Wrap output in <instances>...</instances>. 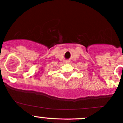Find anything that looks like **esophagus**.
Instances as JSON below:
<instances>
[{
  "label": "esophagus",
  "instance_id": "obj_1",
  "mask_svg": "<svg viewBox=\"0 0 123 123\" xmlns=\"http://www.w3.org/2000/svg\"><path fill=\"white\" fill-rule=\"evenodd\" d=\"M66 62H67V63H69L70 61H66Z\"/></svg>",
  "mask_w": 123,
  "mask_h": 123
}]
</instances>
